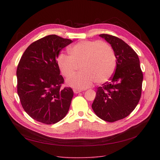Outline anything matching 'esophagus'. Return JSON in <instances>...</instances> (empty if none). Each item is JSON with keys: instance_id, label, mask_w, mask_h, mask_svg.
I'll return each mask as SVG.
<instances>
[{"instance_id": "1", "label": "esophagus", "mask_w": 160, "mask_h": 160, "mask_svg": "<svg viewBox=\"0 0 160 160\" xmlns=\"http://www.w3.org/2000/svg\"><path fill=\"white\" fill-rule=\"evenodd\" d=\"M82 91V90H81V89H73V92L75 93H80V92H81Z\"/></svg>"}]
</instances>
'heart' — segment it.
I'll list each match as a JSON object with an SVG mask.
<instances>
[{
  "label": "heart",
  "mask_w": 160,
  "mask_h": 160,
  "mask_svg": "<svg viewBox=\"0 0 160 160\" xmlns=\"http://www.w3.org/2000/svg\"><path fill=\"white\" fill-rule=\"evenodd\" d=\"M69 56L60 53L57 65L61 74L69 77L80 66L82 71L67 80V84L73 88H88L95 81L104 83L113 75L116 67L113 50L99 41H83L69 49Z\"/></svg>",
  "instance_id": "obj_1"
}]
</instances>
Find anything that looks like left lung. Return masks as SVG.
<instances>
[{
  "instance_id": "1",
  "label": "left lung",
  "mask_w": 160,
  "mask_h": 160,
  "mask_svg": "<svg viewBox=\"0 0 160 160\" xmlns=\"http://www.w3.org/2000/svg\"><path fill=\"white\" fill-rule=\"evenodd\" d=\"M111 45L116 58V69L109 82L99 87L91 107L99 118L114 122L128 116L141 98L143 73L139 57L120 38L101 34Z\"/></svg>"
}]
</instances>
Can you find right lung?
<instances>
[{"label": "right lung", "instance_id": "add662e5", "mask_svg": "<svg viewBox=\"0 0 160 160\" xmlns=\"http://www.w3.org/2000/svg\"><path fill=\"white\" fill-rule=\"evenodd\" d=\"M72 42L55 35L46 36L28 46L19 61L17 93L24 110L37 122L54 124L68 113L73 91L61 88L64 79L56 59Z\"/></svg>", "mask_w": 160, "mask_h": 160}]
</instances>
